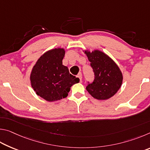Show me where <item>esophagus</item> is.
Listing matches in <instances>:
<instances>
[{
	"label": "esophagus",
	"instance_id": "obj_1",
	"mask_svg": "<svg viewBox=\"0 0 150 150\" xmlns=\"http://www.w3.org/2000/svg\"><path fill=\"white\" fill-rule=\"evenodd\" d=\"M77 77H78L80 81H81V80H82V74H81V73H78Z\"/></svg>",
	"mask_w": 150,
	"mask_h": 150
}]
</instances>
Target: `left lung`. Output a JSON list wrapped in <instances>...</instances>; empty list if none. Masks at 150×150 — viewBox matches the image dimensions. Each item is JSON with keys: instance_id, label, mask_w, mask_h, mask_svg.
Here are the masks:
<instances>
[{"instance_id": "left-lung-1", "label": "left lung", "mask_w": 150, "mask_h": 150, "mask_svg": "<svg viewBox=\"0 0 150 150\" xmlns=\"http://www.w3.org/2000/svg\"><path fill=\"white\" fill-rule=\"evenodd\" d=\"M85 54L95 73L94 81L88 85L86 89L97 100H104L111 98L122 84L123 75L120 68L115 61L102 51L85 50Z\"/></svg>"}]
</instances>
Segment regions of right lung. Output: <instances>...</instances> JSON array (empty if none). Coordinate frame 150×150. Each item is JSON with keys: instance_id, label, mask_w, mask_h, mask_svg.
Wrapping results in <instances>:
<instances>
[{"instance_id": "1", "label": "right lung", "mask_w": 150, "mask_h": 150, "mask_svg": "<svg viewBox=\"0 0 150 150\" xmlns=\"http://www.w3.org/2000/svg\"><path fill=\"white\" fill-rule=\"evenodd\" d=\"M64 48H54L41 55L30 73L33 89L48 102L66 98L71 87L79 82V79L70 74L68 67L63 65Z\"/></svg>"}]
</instances>
